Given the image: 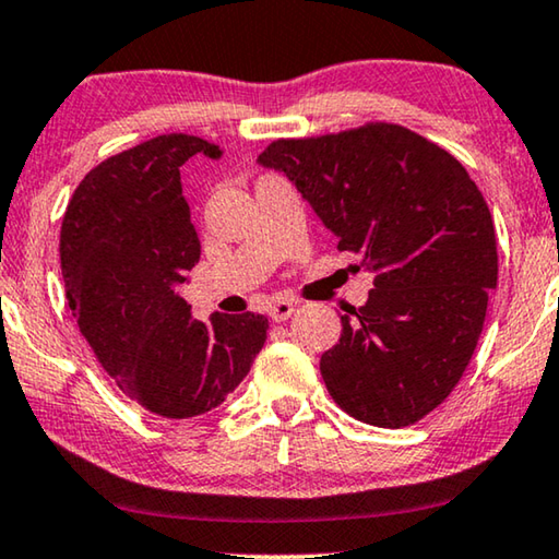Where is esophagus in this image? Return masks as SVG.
I'll return each instance as SVG.
<instances>
[{
  "mask_svg": "<svg viewBox=\"0 0 559 559\" xmlns=\"http://www.w3.org/2000/svg\"><path fill=\"white\" fill-rule=\"evenodd\" d=\"M294 311H296V304L294 301H286V298H276V301H273L271 308H269L271 319L276 321V323L290 319V313H294Z\"/></svg>",
  "mask_w": 559,
  "mask_h": 559,
  "instance_id": "34e87169",
  "label": "esophagus"
}]
</instances>
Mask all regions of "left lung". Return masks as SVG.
Returning <instances> with one entry per match:
<instances>
[{
	"label": "left lung",
	"instance_id": "1",
	"mask_svg": "<svg viewBox=\"0 0 559 559\" xmlns=\"http://www.w3.org/2000/svg\"><path fill=\"white\" fill-rule=\"evenodd\" d=\"M294 180L373 288L341 316L321 356L333 402L371 427H409L435 412L477 348L497 236L477 182L452 153L394 122L273 140L258 155Z\"/></svg>",
	"mask_w": 559,
	"mask_h": 559
}]
</instances>
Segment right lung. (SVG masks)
<instances>
[{
    "mask_svg": "<svg viewBox=\"0 0 559 559\" xmlns=\"http://www.w3.org/2000/svg\"><path fill=\"white\" fill-rule=\"evenodd\" d=\"M218 145L170 132L107 157L67 203L60 263L67 304L97 361L132 402L190 419L226 402L265 344L261 313L190 316L175 294L200 258L180 165Z\"/></svg>",
    "mask_w": 559,
    "mask_h": 559,
    "instance_id": "obj_1",
    "label": "right lung"
}]
</instances>
